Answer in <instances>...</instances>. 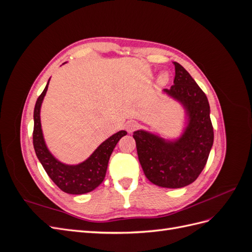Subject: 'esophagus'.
<instances>
[{
    "instance_id": "obj_1",
    "label": "esophagus",
    "mask_w": 252,
    "mask_h": 252,
    "mask_svg": "<svg viewBox=\"0 0 252 252\" xmlns=\"http://www.w3.org/2000/svg\"><path fill=\"white\" fill-rule=\"evenodd\" d=\"M136 128H138V124H136V122H134V121H128L125 124L126 131L129 133L133 132Z\"/></svg>"
}]
</instances>
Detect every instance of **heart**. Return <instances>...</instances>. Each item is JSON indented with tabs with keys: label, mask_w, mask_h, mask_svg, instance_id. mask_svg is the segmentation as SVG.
<instances>
[{
	"label": "heart",
	"mask_w": 252,
	"mask_h": 252,
	"mask_svg": "<svg viewBox=\"0 0 252 252\" xmlns=\"http://www.w3.org/2000/svg\"><path fill=\"white\" fill-rule=\"evenodd\" d=\"M168 81H169V75L167 72L161 73V75L158 77V83L161 84V85H165V84L168 83Z\"/></svg>",
	"instance_id": "obj_1"
}]
</instances>
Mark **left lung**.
I'll use <instances>...</instances> for the list:
<instances>
[{
	"mask_svg": "<svg viewBox=\"0 0 252 252\" xmlns=\"http://www.w3.org/2000/svg\"><path fill=\"white\" fill-rule=\"evenodd\" d=\"M173 65V85L163 93L185 109L184 131L175 140L142 129L133 132L145 175L155 185L165 188H182L193 183L207 163L213 144L207 96L184 67L177 62Z\"/></svg>",
	"mask_w": 252,
	"mask_h": 252,
	"instance_id": "1",
	"label": "left lung"
}]
</instances>
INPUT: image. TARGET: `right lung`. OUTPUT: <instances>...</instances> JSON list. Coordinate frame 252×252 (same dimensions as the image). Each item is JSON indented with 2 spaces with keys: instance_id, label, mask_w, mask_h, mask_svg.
Masks as SVG:
<instances>
[{
  "instance_id": "add662e5",
  "label": "right lung",
  "mask_w": 252,
  "mask_h": 252,
  "mask_svg": "<svg viewBox=\"0 0 252 252\" xmlns=\"http://www.w3.org/2000/svg\"><path fill=\"white\" fill-rule=\"evenodd\" d=\"M49 81L50 79L41 95L37 97L34 106L32 138L35 155L44 167L45 171L47 172L48 177L62 191L69 194H84L90 192L104 181L112 151L120 139L126 135L127 132L125 130H121L112 134L93 152V155L80 164L68 165L60 162L58 158L53 157L45 143L40 118L41 106L44 96L47 93Z\"/></svg>"
}]
</instances>
